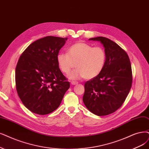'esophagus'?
Masks as SVG:
<instances>
[{"mask_svg": "<svg viewBox=\"0 0 149 149\" xmlns=\"http://www.w3.org/2000/svg\"><path fill=\"white\" fill-rule=\"evenodd\" d=\"M77 84H78L77 81H72L71 82V85H77Z\"/></svg>", "mask_w": 149, "mask_h": 149, "instance_id": "34e87169", "label": "esophagus"}]
</instances>
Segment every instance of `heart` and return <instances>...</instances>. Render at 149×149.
Returning <instances> with one entry per match:
<instances>
[{
    "mask_svg": "<svg viewBox=\"0 0 149 149\" xmlns=\"http://www.w3.org/2000/svg\"><path fill=\"white\" fill-rule=\"evenodd\" d=\"M107 55L101 47H93L85 42H77L68 49V53H59L56 60L59 69L68 74L75 65L77 69L69 75L72 80L85 77L92 79L103 70L106 63Z\"/></svg>",
    "mask_w": 149,
    "mask_h": 149,
    "instance_id": "obj_1",
    "label": "heart"
}]
</instances>
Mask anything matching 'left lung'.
Wrapping results in <instances>:
<instances>
[{
  "label": "left lung",
  "instance_id": "left-lung-1",
  "mask_svg": "<svg viewBox=\"0 0 149 149\" xmlns=\"http://www.w3.org/2000/svg\"><path fill=\"white\" fill-rule=\"evenodd\" d=\"M89 40L102 44L107 59L101 72L85 84L83 102L91 113L104 116L116 111L127 97L133 80L131 65L127 53L116 43L103 37Z\"/></svg>",
  "mask_w": 149,
  "mask_h": 149
}]
</instances>
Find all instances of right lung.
Listing matches in <instances>:
<instances>
[{"mask_svg":"<svg viewBox=\"0 0 149 149\" xmlns=\"http://www.w3.org/2000/svg\"><path fill=\"white\" fill-rule=\"evenodd\" d=\"M68 38H40L22 53L15 69L18 95L24 106L38 115L55 111L70 87L58 65L56 56Z\"/></svg>","mask_w":149,"mask_h":149,"instance_id":"obj_1","label":"right lung"}]
</instances>
